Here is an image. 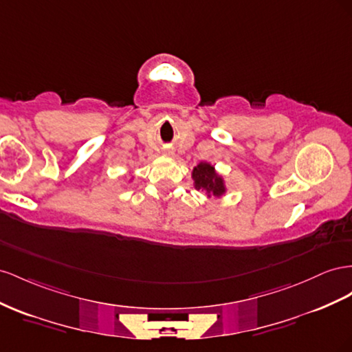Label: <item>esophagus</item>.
Returning <instances> with one entry per match:
<instances>
[{"instance_id": "34e87169", "label": "esophagus", "mask_w": 352, "mask_h": 352, "mask_svg": "<svg viewBox=\"0 0 352 352\" xmlns=\"http://www.w3.org/2000/svg\"><path fill=\"white\" fill-rule=\"evenodd\" d=\"M164 154H166V155H173V151H170V149H167V151H164Z\"/></svg>"}]
</instances>
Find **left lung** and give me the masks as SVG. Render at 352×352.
Here are the masks:
<instances>
[{
    "label": "left lung",
    "instance_id": "left-lung-1",
    "mask_svg": "<svg viewBox=\"0 0 352 352\" xmlns=\"http://www.w3.org/2000/svg\"><path fill=\"white\" fill-rule=\"evenodd\" d=\"M191 176L194 188L197 191H203L207 198H222L228 192L225 177L208 161H199L192 168Z\"/></svg>",
    "mask_w": 352,
    "mask_h": 352
}]
</instances>
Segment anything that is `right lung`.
Returning <instances> with one entry per match:
<instances>
[{"instance_id":"add662e5","label":"right lung","mask_w":352,"mask_h":352,"mask_svg":"<svg viewBox=\"0 0 352 352\" xmlns=\"http://www.w3.org/2000/svg\"><path fill=\"white\" fill-rule=\"evenodd\" d=\"M124 176H126V175H124ZM133 180H135V176L131 175V176H130V179H129V182H133Z\"/></svg>"}]
</instances>
